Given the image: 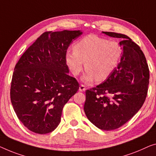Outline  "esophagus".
I'll return each mask as SVG.
<instances>
[{"instance_id": "obj_1", "label": "esophagus", "mask_w": 156, "mask_h": 156, "mask_svg": "<svg viewBox=\"0 0 156 156\" xmlns=\"http://www.w3.org/2000/svg\"><path fill=\"white\" fill-rule=\"evenodd\" d=\"M85 90H86L85 86L84 85L81 84V85H80V87H79V90H80V91H81V92H83V91H85Z\"/></svg>"}]
</instances>
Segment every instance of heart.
<instances>
[{
    "instance_id": "heart-1",
    "label": "heart",
    "mask_w": 156,
    "mask_h": 156,
    "mask_svg": "<svg viewBox=\"0 0 156 156\" xmlns=\"http://www.w3.org/2000/svg\"><path fill=\"white\" fill-rule=\"evenodd\" d=\"M74 51H69L66 61L74 76H78L85 69L83 77L84 82L103 81L107 78L118 66L122 55L119 43L108 41L103 37L88 35L78 41L73 47Z\"/></svg>"
}]
</instances>
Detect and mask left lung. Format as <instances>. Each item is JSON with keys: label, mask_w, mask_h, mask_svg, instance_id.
<instances>
[{"label": "left lung", "mask_w": 156, "mask_h": 156, "mask_svg": "<svg viewBox=\"0 0 156 156\" xmlns=\"http://www.w3.org/2000/svg\"><path fill=\"white\" fill-rule=\"evenodd\" d=\"M120 42V63L103 83L87 90L84 111L88 120L103 130L119 128L138 112L147 96L149 69L140 47L126 35L103 31Z\"/></svg>", "instance_id": "obj_1"}]
</instances>
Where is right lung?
<instances>
[{
  "label": "right lung",
  "instance_id": "add662e5",
  "mask_svg": "<svg viewBox=\"0 0 156 156\" xmlns=\"http://www.w3.org/2000/svg\"><path fill=\"white\" fill-rule=\"evenodd\" d=\"M80 31H46L25 51L16 64L10 99L17 118L30 131L44 134L55 130L65 104L79 83L68 74L66 55Z\"/></svg>",
  "mask_w": 156,
  "mask_h": 156
}]
</instances>
